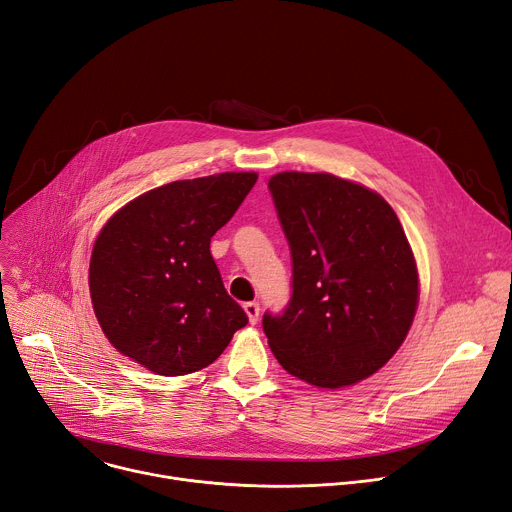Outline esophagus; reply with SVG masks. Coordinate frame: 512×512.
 <instances>
[{"instance_id": "esophagus-1", "label": "esophagus", "mask_w": 512, "mask_h": 512, "mask_svg": "<svg viewBox=\"0 0 512 512\" xmlns=\"http://www.w3.org/2000/svg\"><path fill=\"white\" fill-rule=\"evenodd\" d=\"M245 313H247L251 324H257V319H259V303H245Z\"/></svg>"}]
</instances>
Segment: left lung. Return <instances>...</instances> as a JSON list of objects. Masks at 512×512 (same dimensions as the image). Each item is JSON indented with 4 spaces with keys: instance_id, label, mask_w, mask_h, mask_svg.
I'll list each match as a JSON object with an SVG mask.
<instances>
[{
    "instance_id": "1",
    "label": "left lung",
    "mask_w": 512,
    "mask_h": 512,
    "mask_svg": "<svg viewBox=\"0 0 512 512\" xmlns=\"http://www.w3.org/2000/svg\"><path fill=\"white\" fill-rule=\"evenodd\" d=\"M270 193L292 257V294L263 315L278 363L317 388L369 378L405 342L419 274L394 209L363 184L280 172Z\"/></svg>"
}]
</instances>
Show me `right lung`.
Masks as SVG:
<instances>
[{
	"label": "right lung",
	"mask_w": 512,
	"mask_h": 512,
	"mask_svg": "<svg viewBox=\"0 0 512 512\" xmlns=\"http://www.w3.org/2000/svg\"><path fill=\"white\" fill-rule=\"evenodd\" d=\"M257 182L255 172L176 180L137 197L101 228L91 301L114 348L157 375L207 367L247 326L209 242Z\"/></svg>",
	"instance_id": "add662e5"
}]
</instances>
